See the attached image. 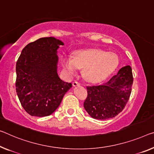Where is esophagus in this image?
<instances>
[{
	"label": "esophagus",
	"instance_id": "34e87169",
	"mask_svg": "<svg viewBox=\"0 0 154 154\" xmlns=\"http://www.w3.org/2000/svg\"><path fill=\"white\" fill-rule=\"evenodd\" d=\"M80 84L77 81H75V82H73V86H74V87H78V86H80Z\"/></svg>",
	"mask_w": 154,
	"mask_h": 154
}]
</instances>
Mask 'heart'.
Segmentation results:
<instances>
[{
	"mask_svg": "<svg viewBox=\"0 0 154 154\" xmlns=\"http://www.w3.org/2000/svg\"><path fill=\"white\" fill-rule=\"evenodd\" d=\"M61 61L67 76L72 77L82 68V75L87 81L98 82L114 72L119 58L114 53L91 49L75 51L72 57L63 56Z\"/></svg>",
	"mask_w": 154,
	"mask_h": 154,
	"instance_id": "b5f03b06",
	"label": "heart"
}]
</instances>
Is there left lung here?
I'll use <instances>...</instances> for the list:
<instances>
[{
    "label": "left lung",
    "instance_id": "obj_1",
    "mask_svg": "<svg viewBox=\"0 0 154 154\" xmlns=\"http://www.w3.org/2000/svg\"><path fill=\"white\" fill-rule=\"evenodd\" d=\"M133 75L129 65L122 67L109 81L98 86L87 87L84 107L91 118H112L123 110L131 95Z\"/></svg>",
    "mask_w": 154,
    "mask_h": 154
}]
</instances>
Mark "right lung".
Listing matches in <instances>:
<instances>
[{
  "mask_svg": "<svg viewBox=\"0 0 154 154\" xmlns=\"http://www.w3.org/2000/svg\"><path fill=\"white\" fill-rule=\"evenodd\" d=\"M63 42L45 37L27 45L16 66V90L21 105L32 116L51 115L72 87L58 74L57 50Z\"/></svg>",
  "mask_w": 154,
  "mask_h": 154,
  "instance_id": "obj_1",
  "label": "right lung"
}]
</instances>
